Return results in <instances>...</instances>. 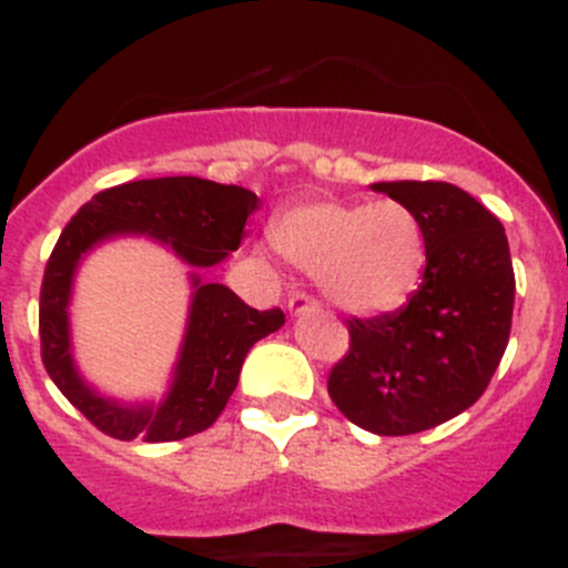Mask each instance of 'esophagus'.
<instances>
[{
  "instance_id": "esophagus-1",
  "label": "esophagus",
  "mask_w": 568,
  "mask_h": 568,
  "mask_svg": "<svg viewBox=\"0 0 568 568\" xmlns=\"http://www.w3.org/2000/svg\"><path fill=\"white\" fill-rule=\"evenodd\" d=\"M286 306H290V314H292V317H301V314L317 312L320 303L314 301L312 295H303V292H295V295L290 297V303H286Z\"/></svg>"
}]
</instances>
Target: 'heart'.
Returning a JSON list of instances; mask_svg holds the SVG:
<instances>
[{
    "instance_id": "1",
    "label": "heart",
    "mask_w": 568,
    "mask_h": 568,
    "mask_svg": "<svg viewBox=\"0 0 568 568\" xmlns=\"http://www.w3.org/2000/svg\"><path fill=\"white\" fill-rule=\"evenodd\" d=\"M271 243L331 303L364 317L403 306L425 271L423 226L397 201H301L276 217Z\"/></svg>"
}]
</instances>
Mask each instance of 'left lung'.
I'll list each match as a JSON object with an SVG mask.
<instances>
[{"label":"left lung","instance_id":"left-lung-1","mask_svg":"<svg viewBox=\"0 0 568 568\" xmlns=\"http://www.w3.org/2000/svg\"><path fill=\"white\" fill-rule=\"evenodd\" d=\"M373 190L417 215L423 284L397 312L347 320L351 351L331 369L328 395L358 428L408 436L458 417L486 392L510 336L514 265L503 223L456 184Z\"/></svg>","mask_w":568,"mask_h":568}]
</instances>
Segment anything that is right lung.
Instances as JSON below:
<instances>
[{"mask_svg": "<svg viewBox=\"0 0 568 568\" xmlns=\"http://www.w3.org/2000/svg\"><path fill=\"white\" fill-rule=\"evenodd\" d=\"M260 199L237 184L199 176L140 179L93 195L60 234L41 286V356L49 378L112 439L179 442L210 428L237 389L245 356L284 325L282 308L256 312L226 284L204 282L245 237ZM115 236H149L194 267L189 325L172 384L160 404L101 396L79 373L70 342V295L81 260Z\"/></svg>", "mask_w": 568, "mask_h": 568, "instance_id": "1", "label": "right lung"}]
</instances>
